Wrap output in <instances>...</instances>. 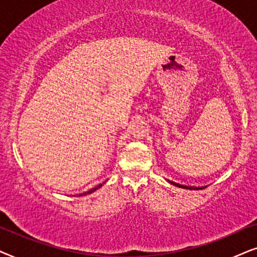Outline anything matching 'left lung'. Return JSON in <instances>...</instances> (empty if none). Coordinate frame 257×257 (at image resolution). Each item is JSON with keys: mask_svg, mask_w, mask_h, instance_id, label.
<instances>
[{"mask_svg": "<svg viewBox=\"0 0 257 257\" xmlns=\"http://www.w3.org/2000/svg\"><path fill=\"white\" fill-rule=\"evenodd\" d=\"M170 183H173L174 186H176V187H180V188H184V189H193V190H196V189H203V188H196V187H187V186H182V184H179V183H175V182H170ZM206 188V187H204Z\"/></svg>", "mask_w": 257, "mask_h": 257, "instance_id": "1", "label": "left lung"}]
</instances>
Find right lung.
I'll use <instances>...</instances> for the list:
<instances>
[{
    "instance_id": "1",
    "label": "right lung",
    "mask_w": 257,
    "mask_h": 257,
    "mask_svg": "<svg viewBox=\"0 0 257 257\" xmlns=\"http://www.w3.org/2000/svg\"><path fill=\"white\" fill-rule=\"evenodd\" d=\"M100 187H102V184H98L97 187H95V188H93V189H90L89 191H87V193H83V194H80V196H82V195H87V194H90V193H93V191H95V190H97L98 188Z\"/></svg>"
}]
</instances>
